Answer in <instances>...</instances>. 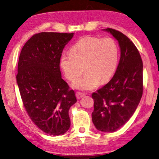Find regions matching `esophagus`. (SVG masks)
I'll return each mask as SVG.
<instances>
[{
    "instance_id": "esophagus-1",
    "label": "esophagus",
    "mask_w": 159,
    "mask_h": 159,
    "mask_svg": "<svg viewBox=\"0 0 159 159\" xmlns=\"http://www.w3.org/2000/svg\"><path fill=\"white\" fill-rule=\"evenodd\" d=\"M76 95L78 99H80L81 98H83V96L85 95V93H81V92H76Z\"/></svg>"
}]
</instances>
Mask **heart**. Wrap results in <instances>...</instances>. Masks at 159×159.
Instances as JSON below:
<instances>
[{"label":"heart","mask_w":159,"mask_h":159,"mask_svg":"<svg viewBox=\"0 0 159 159\" xmlns=\"http://www.w3.org/2000/svg\"><path fill=\"white\" fill-rule=\"evenodd\" d=\"M63 54L60 66L67 79L74 81L85 70L84 75L75 82L77 89L90 90L98 87L99 82L111 79L117 68L119 50L116 41L111 37L85 36Z\"/></svg>","instance_id":"obj_1"}]
</instances>
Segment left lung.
Here are the masks:
<instances>
[{
	"mask_svg": "<svg viewBox=\"0 0 159 159\" xmlns=\"http://www.w3.org/2000/svg\"><path fill=\"white\" fill-rule=\"evenodd\" d=\"M118 41L120 58L111 80L93 93V122L102 132L116 131L135 111L143 93V64L138 48L125 35L107 28Z\"/></svg>",
	"mask_w": 159,
	"mask_h": 159,
	"instance_id": "left-lung-1",
	"label": "left lung"
}]
</instances>
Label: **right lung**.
Returning <instances> with one entry per match:
<instances>
[{
  "mask_svg": "<svg viewBox=\"0 0 159 159\" xmlns=\"http://www.w3.org/2000/svg\"><path fill=\"white\" fill-rule=\"evenodd\" d=\"M74 33L41 32L21 49L17 83L24 107L32 121L51 135L69 130V110L76 102L73 90L61 79L60 57Z\"/></svg>",
  "mask_w": 159,
  "mask_h": 159,
  "instance_id": "right-lung-1",
  "label": "right lung"
}]
</instances>
